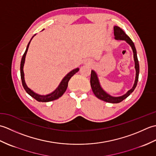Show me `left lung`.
<instances>
[{"mask_svg": "<svg viewBox=\"0 0 156 156\" xmlns=\"http://www.w3.org/2000/svg\"><path fill=\"white\" fill-rule=\"evenodd\" d=\"M114 35L115 37V38L116 39H121V40H125L127 41L128 44L131 45L132 49H133V58H134V61H135V69H136V76H135V80L133 87L131 89V90H129L127 93L121 96V97H111V95L108 94L107 92H105L103 90H102V88H101L100 85V83H99L97 75L94 70L91 71L90 86H91L92 90L94 92V94L98 98L107 102H110V103H119V102H121V101H123L124 99L128 97L134 91L135 88H136L137 82H138V78H139V73H140V65H139L136 49H135L133 42L132 41L130 37H129V36L126 34L120 27H119L118 26H115L114 27Z\"/></svg>", "mask_w": 156, "mask_h": 156, "instance_id": "left-lung-1", "label": "left lung"}]
</instances>
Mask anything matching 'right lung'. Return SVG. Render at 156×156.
Listing matches in <instances>:
<instances>
[{
  "label": "right lung",
  "instance_id": "right-lung-1",
  "mask_svg": "<svg viewBox=\"0 0 156 156\" xmlns=\"http://www.w3.org/2000/svg\"><path fill=\"white\" fill-rule=\"evenodd\" d=\"M29 44H30V41L29 42V44L27 46V48H26V50L24 53V54L23 55L21 62V67H20V69H21V78L23 87L24 88L25 91L27 92V93L31 96V97L34 98L36 101H37L39 102H49V101L56 100V99H58L59 97H62L63 94L66 92V89H67V87H68V82L69 80V79H70L76 72H78L79 71V68L74 69L70 72H69L68 74L66 75L64 78H63L61 83L59 84V87L56 88V90H55V91L51 92V94H48V95H39V94H36L34 91H32L30 88H29L27 87V86L26 85L25 79H24V72H23V66H24L25 56H26V54H27Z\"/></svg>",
  "mask_w": 156,
  "mask_h": 156
}]
</instances>
